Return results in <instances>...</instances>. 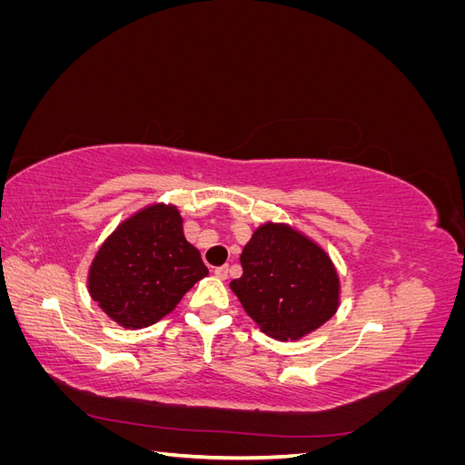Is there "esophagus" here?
I'll use <instances>...</instances> for the list:
<instances>
[{
	"instance_id": "34e87169",
	"label": "esophagus",
	"mask_w": 465,
	"mask_h": 465,
	"mask_svg": "<svg viewBox=\"0 0 465 465\" xmlns=\"http://www.w3.org/2000/svg\"><path fill=\"white\" fill-rule=\"evenodd\" d=\"M215 275H217L219 279H227V275H229V265H219V267H215Z\"/></svg>"
}]
</instances>
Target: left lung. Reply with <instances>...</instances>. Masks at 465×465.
<instances>
[{"instance_id": "8db88e82", "label": "left lung", "mask_w": 465, "mask_h": 465, "mask_svg": "<svg viewBox=\"0 0 465 465\" xmlns=\"http://www.w3.org/2000/svg\"><path fill=\"white\" fill-rule=\"evenodd\" d=\"M242 275L231 289L244 311L275 340H299L328 322L340 279L320 246L285 224H263L244 246Z\"/></svg>"}]
</instances>
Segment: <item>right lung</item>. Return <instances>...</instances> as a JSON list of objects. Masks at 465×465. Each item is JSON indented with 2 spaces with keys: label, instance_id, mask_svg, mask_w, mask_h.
I'll use <instances>...</instances> for the list:
<instances>
[{
  "label": "right lung",
  "instance_id": "add662e5",
  "mask_svg": "<svg viewBox=\"0 0 465 465\" xmlns=\"http://www.w3.org/2000/svg\"><path fill=\"white\" fill-rule=\"evenodd\" d=\"M200 250L184 236L173 205H151L112 232L96 252L89 292L124 328H147L174 311L205 277Z\"/></svg>",
  "mask_w": 465,
  "mask_h": 465
}]
</instances>
